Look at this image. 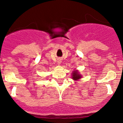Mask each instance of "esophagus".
Here are the masks:
<instances>
[{
	"instance_id": "esophagus-1",
	"label": "esophagus",
	"mask_w": 123,
	"mask_h": 123,
	"mask_svg": "<svg viewBox=\"0 0 123 123\" xmlns=\"http://www.w3.org/2000/svg\"><path fill=\"white\" fill-rule=\"evenodd\" d=\"M58 64H61V61H58Z\"/></svg>"
}]
</instances>
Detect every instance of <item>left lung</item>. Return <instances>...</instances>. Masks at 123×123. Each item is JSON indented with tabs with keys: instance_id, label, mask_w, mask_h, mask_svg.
<instances>
[{
	"instance_id": "1",
	"label": "left lung",
	"mask_w": 123,
	"mask_h": 123,
	"mask_svg": "<svg viewBox=\"0 0 123 123\" xmlns=\"http://www.w3.org/2000/svg\"><path fill=\"white\" fill-rule=\"evenodd\" d=\"M81 78V75L79 74L78 71H74L72 73V79L75 81H77Z\"/></svg>"
}]
</instances>
